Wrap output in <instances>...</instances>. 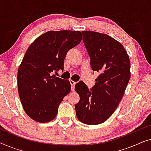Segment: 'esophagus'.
I'll return each instance as SVG.
<instances>
[{"label":"esophagus","mask_w":151,"mask_h":151,"mask_svg":"<svg viewBox=\"0 0 151 151\" xmlns=\"http://www.w3.org/2000/svg\"><path fill=\"white\" fill-rule=\"evenodd\" d=\"M69 82H70V83H71V90L74 91V89H75V84L76 82L73 81L72 80H69Z\"/></svg>","instance_id":"34e87169"}]
</instances>
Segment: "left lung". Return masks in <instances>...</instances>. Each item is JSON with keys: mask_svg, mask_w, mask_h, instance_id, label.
<instances>
[{"mask_svg": "<svg viewBox=\"0 0 151 151\" xmlns=\"http://www.w3.org/2000/svg\"><path fill=\"white\" fill-rule=\"evenodd\" d=\"M82 40L93 71L100 74L91 90L83 82L76 84L80 96L76 116L86 124H100L111 116L122 98L131 78V63L123 45L108 35L83 31Z\"/></svg>", "mask_w": 151, "mask_h": 151, "instance_id": "obj_1", "label": "left lung"}]
</instances>
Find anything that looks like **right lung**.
<instances>
[{"instance_id": "obj_1", "label": "right lung", "mask_w": 151, "mask_h": 151, "mask_svg": "<svg viewBox=\"0 0 151 151\" xmlns=\"http://www.w3.org/2000/svg\"><path fill=\"white\" fill-rule=\"evenodd\" d=\"M82 40V33L49 31L27 50L18 71V90L24 111L38 122L53 120L64 97L71 91L69 80L51 76L64 69L68 51Z\"/></svg>"}]
</instances>
